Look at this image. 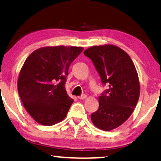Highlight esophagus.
Returning a JSON list of instances; mask_svg holds the SVG:
<instances>
[{
  "label": "esophagus",
  "mask_w": 161,
  "mask_h": 161,
  "mask_svg": "<svg viewBox=\"0 0 161 161\" xmlns=\"http://www.w3.org/2000/svg\"><path fill=\"white\" fill-rule=\"evenodd\" d=\"M86 97H87V96H86V94H83L80 96H78V98L80 100H83V99H85V98H86Z\"/></svg>",
  "instance_id": "34e87169"
}]
</instances>
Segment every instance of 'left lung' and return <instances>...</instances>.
Masks as SVG:
<instances>
[{"label": "left lung", "mask_w": 161, "mask_h": 161, "mask_svg": "<svg viewBox=\"0 0 161 161\" xmlns=\"http://www.w3.org/2000/svg\"><path fill=\"white\" fill-rule=\"evenodd\" d=\"M108 89L98 98L99 106L91 114L98 129L110 131L127 120L140 96V81L134 63L123 49L112 44L93 46L84 51Z\"/></svg>", "instance_id": "1"}]
</instances>
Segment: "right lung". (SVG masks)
<instances>
[{"label":"right lung","instance_id":"right-lung-1","mask_svg":"<svg viewBox=\"0 0 161 161\" xmlns=\"http://www.w3.org/2000/svg\"><path fill=\"white\" fill-rule=\"evenodd\" d=\"M83 50L82 47H44L26 58L18 78V92L36 122L52 126L65 118L73 102L65 88L68 69Z\"/></svg>","mask_w":161,"mask_h":161}]
</instances>
